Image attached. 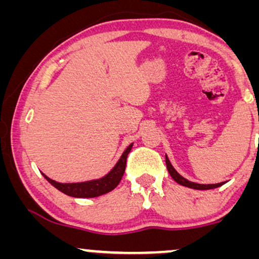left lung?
I'll use <instances>...</instances> for the list:
<instances>
[{
    "label": "left lung",
    "mask_w": 259,
    "mask_h": 259,
    "mask_svg": "<svg viewBox=\"0 0 259 259\" xmlns=\"http://www.w3.org/2000/svg\"><path fill=\"white\" fill-rule=\"evenodd\" d=\"M165 164H167V169H168L169 174H170V177L173 178V179L177 181L178 184H180V185H183V186L190 187V189L210 190V189H215V187L224 185V184H225V181H224V183H218V184H197V183H192V181H189L187 179H185L184 177H181V175L178 173L177 170H175L173 165H171L170 160L168 159L167 154H165Z\"/></svg>",
    "instance_id": "1"
}]
</instances>
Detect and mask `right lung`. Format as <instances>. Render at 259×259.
Listing matches in <instances>:
<instances>
[{
  "label": "right lung",
  "instance_id": "add662e5",
  "mask_svg": "<svg viewBox=\"0 0 259 259\" xmlns=\"http://www.w3.org/2000/svg\"><path fill=\"white\" fill-rule=\"evenodd\" d=\"M133 144H130L124 151L123 154L120 156L119 160L115 163V165L111 169L109 173H107L105 177L100 178V179H94L89 181H82V183H58L50 179L49 177L44 175V178L49 181L51 185H53L56 189L59 190L63 194L72 196V197L78 198H91L97 197V196L105 195L107 192L112 191L114 187H117L118 184L120 183L121 178H123L124 171H125L126 165V158L127 154L132 151Z\"/></svg>",
  "mask_w": 259,
  "mask_h": 259
}]
</instances>
